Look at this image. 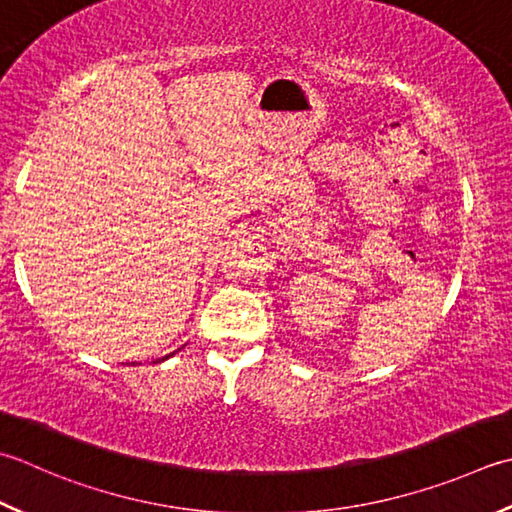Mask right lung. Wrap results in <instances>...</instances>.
Wrapping results in <instances>:
<instances>
[{"label": "right lung", "mask_w": 512, "mask_h": 512, "mask_svg": "<svg viewBox=\"0 0 512 512\" xmlns=\"http://www.w3.org/2000/svg\"><path fill=\"white\" fill-rule=\"evenodd\" d=\"M173 355H175V353H173ZM168 357H170V355H168ZM168 357H164V359H168ZM164 359H162V362H164Z\"/></svg>", "instance_id": "add662e5"}]
</instances>
